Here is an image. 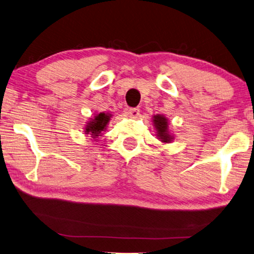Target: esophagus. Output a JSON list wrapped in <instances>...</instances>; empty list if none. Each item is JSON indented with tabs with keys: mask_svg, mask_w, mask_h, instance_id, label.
Masks as SVG:
<instances>
[{
	"mask_svg": "<svg viewBox=\"0 0 254 254\" xmlns=\"http://www.w3.org/2000/svg\"><path fill=\"white\" fill-rule=\"evenodd\" d=\"M126 114H127L128 117L135 119L139 116V109H138V108H129V109L126 111Z\"/></svg>",
	"mask_w": 254,
	"mask_h": 254,
	"instance_id": "esophagus-1",
	"label": "esophagus"
}]
</instances>
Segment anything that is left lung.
I'll return each mask as SVG.
<instances>
[{"label": "left lung", "instance_id": "obj_1", "mask_svg": "<svg viewBox=\"0 0 254 254\" xmlns=\"http://www.w3.org/2000/svg\"><path fill=\"white\" fill-rule=\"evenodd\" d=\"M153 126L156 130V136L162 143L168 144L174 139V136L169 129V120L163 115H155L152 117Z\"/></svg>", "mask_w": 254, "mask_h": 254}]
</instances>
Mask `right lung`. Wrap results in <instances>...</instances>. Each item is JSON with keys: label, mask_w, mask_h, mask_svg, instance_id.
Wrapping results in <instances>:
<instances>
[{"label": "right lung", "mask_w": 254, "mask_h": 254, "mask_svg": "<svg viewBox=\"0 0 254 254\" xmlns=\"http://www.w3.org/2000/svg\"><path fill=\"white\" fill-rule=\"evenodd\" d=\"M112 115L109 112H100L94 115L93 118H91L84 128V134L90 135V137L95 140L99 136L102 135V131L107 129V125L109 124Z\"/></svg>", "instance_id": "1"}]
</instances>
